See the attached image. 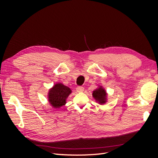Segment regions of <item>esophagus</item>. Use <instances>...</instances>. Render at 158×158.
Returning a JSON list of instances; mask_svg holds the SVG:
<instances>
[{
    "label": "esophagus",
    "mask_w": 158,
    "mask_h": 158,
    "mask_svg": "<svg viewBox=\"0 0 158 158\" xmlns=\"http://www.w3.org/2000/svg\"><path fill=\"white\" fill-rule=\"evenodd\" d=\"M84 89V88L82 86H78L77 88H76V90H77V92H83Z\"/></svg>",
    "instance_id": "34e87169"
}]
</instances>
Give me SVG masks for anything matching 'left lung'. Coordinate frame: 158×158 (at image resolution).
<instances>
[{
    "label": "left lung",
    "mask_w": 158,
    "mask_h": 158,
    "mask_svg": "<svg viewBox=\"0 0 158 158\" xmlns=\"http://www.w3.org/2000/svg\"><path fill=\"white\" fill-rule=\"evenodd\" d=\"M92 95L94 98L96 100V102H98L99 104H104L107 102V93L106 91L102 88V86H100L95 89Z\"/></svg>",
    "instance_id": "left-lung-1"
}]
</instances>
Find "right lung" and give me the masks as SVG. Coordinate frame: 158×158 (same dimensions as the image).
<instances>
[{"instance_id": "1", "label": "right lung", "mask_w": 158, "mask_h": 158, "mask_svg": "<svg viewBox=\"0 0 158 158\" xmlns=\"http://www.w3.org/2000/svg\"><path fill=\"white\" fill-rule=\"evenodd\" d=\"M71 92L72 90L63 84H56L49 91V102L52 107L60 108L66 104V98Z\"/></svg>"}]
</instances>
